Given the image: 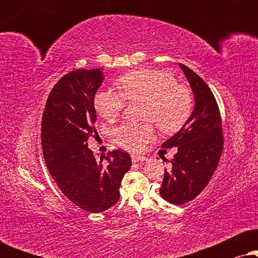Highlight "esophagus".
<instances>
[{
  "label": "esophagus",
  "mask_w": 258,
  "mask_h": 258,
  "mask_svg": "<svg viewBox=\"0 0 258 258\" xmlns=\"http://www.w3.org/2000/svg\"><path fill=\"white\" fill-rule=\"evenodd\" d=\"M132 161L134 162V163H136V162H143V161H147V157L140 156V155H133Z\"/></svg>",
  "instance_id": "esophagus-1"
}]
</instances>
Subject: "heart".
Segmentation results:
<instances>
[{
	"label": "heart",
	"mask_w": 258,
	"mask_h": 258,
	"mask_svg": "<svg viewBox=\"0 0 258 258\" xmlns=\"http://www.w3.org/2000/svg\"><path fill=\"white\" fill-rule=\"evenodd\" d=\"M122 93L112 89L100 90L95 97V108L107 121L121 115L129 102H144L142 117L153 121L163 133L181 128L192 109L191 91L177 83L170 73L158 69H141L128 73L118 80ZM112 137L119 147L139 151L154 137L151 123H123L112 129Z\"/></svg>",
	"instance_id": "obj_1"
}]
</instances>
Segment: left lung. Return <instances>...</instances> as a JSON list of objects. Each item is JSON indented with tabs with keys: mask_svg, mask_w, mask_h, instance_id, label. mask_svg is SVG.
Instances as JSON below:
<instances>
[{
	"mask_svg": "<svg viewBox=\"0 0 258 258\" xmlns=\"http://www.w3.org/2000/svg\"><path fill=\"white\" fill-rule=\"evenodd\" d=\"M191 87L195 108L179 132L162 148H177L165 169L160 194L172 204H184L195 199L209 183L223 149V130L220 109L208 84L195 72L178 64Z\"/></svg>",
	"mask_w": 258,
	"mask_h": 258,
	"instance_id": "1",
	"label": "left lung"
}]
</instances>
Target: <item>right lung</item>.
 <instances>
[{
  "mask_svg": "<svg viewBox=\"0 0 258 258\" xmlns=\"http://www.w3.org/2000/svg\"><path fill=\"white\" fill-rule=\"evenodd\" d=\"M103 80L100 68L77 69L63 76L49 94L41 129L51 177L67 199L94 214L117 203L122 178L132 167L125 151L114 150L97 158L88 148L96 122L95 94Z\"/></svg>",
  "mask_w": 258,
  "mask_h": 258,
  "instance_id": "obj_1",
  "label": "right lung"
}]
</instances>
